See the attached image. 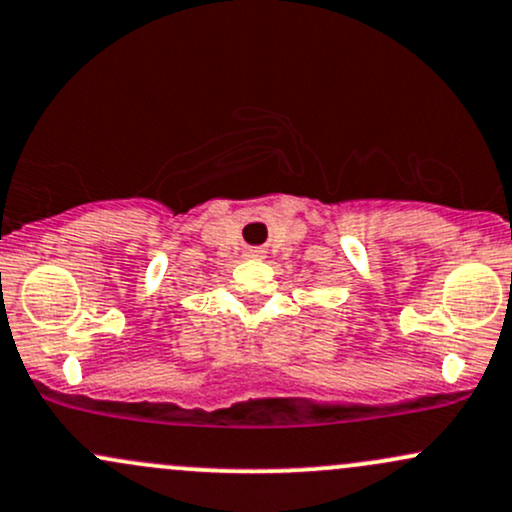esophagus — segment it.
Segmentation results:
<instances>
[{"instance_id":"esophagus-1","label":"esophagus","mask_w":512,"mask_h":512,"mask_svg":"<svg viewBox=\"0 0 512 512\" xmlns=\"http://www.w3.org/2000/svg\"><path fill=\"white\" fill-rule=\"evenodd\" d=\"M249 258H256V261H261V258H266V251H263V249H249Z\"/></svg>"}]
</instances>
